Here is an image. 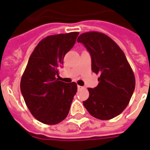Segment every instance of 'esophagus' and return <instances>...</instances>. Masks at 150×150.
Segmentation results:
<instances>
[{
	"mask_svg": "<svg viewBox=\"0 0 150 150\" xmlns=\"http://www.w3.org/2000/svg\"><path fill=\"white\" fill-rule=\"evenodd\" d=\"M82 88H83V86H79V85H78V89H82Z\"/></svg>",
	"mask_w": 150,
	"mask_h": 150,
	"instance_id": "obj_1",
	"label": "esophagus"
}]
</instances>
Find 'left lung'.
<instances>
[{
	"label": "left lung",
	"instance_id": "8db88e82",
	"mask_svg": "<svg viewBox=\"0 0 150 150\" xmlns=\"http://www.w3.org/2000/svg\"><path fill=\"white\" fill-rule=\"evenodd\" d=\"M91 56V70L98 84L88 88L89 98L83 106L90 115L100 120H110L126 109L135 88V77L126 55L108 35L98 32L81 34L77 40Z\"/></svg>",
	"mask_w": 150,
	"mask_h": 150
}]
</instances>
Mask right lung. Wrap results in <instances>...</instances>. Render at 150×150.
Here are the masks:
<instances>
[{"label":"right lung","instance_id":"right-lung-1","mask_svg":"<svg viewBox=\"0 0 150 150\" xmlns=\"http://www.w3.org/2000/svg\"><path fill=\"white\" fill-rule=\"evenodd\" d=\"M77 32L48 35L31 54L21 80V91L31 114L39 122L55 125L68 115L77 84L56 79L64 58L74 46Z\"/></svg>","mask_w":150,"mask_h":150}]
</instances>
